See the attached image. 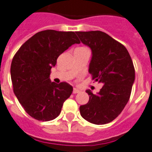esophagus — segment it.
I'll use <instances>...</instances> for the list:
<instances>
[{
	"mask_svg": "<svg viewBox=\"0 0 152 152\" xmlns=\"http://www.w3.org/2000/svg\"><path fill=\"white\" fill-rule=\"evenodd\" d=\"M80 90H78V89H76V88H74L72 93H73V94H78V93H80Z\"/></svg>",
	"mask_w": 152,
	"mask_h": 152,
	"instance_id": "esophagus-1",
	"label": "esophagus"
}]
</instances>
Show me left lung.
<instances>
[{
	"mask_svg": "<svg viewBox=\"0 0 152 152\" xmlns=\"http://www.w3.org/2000/svg\"><path fill=\"white\" fill-rule=\"evenodd\" d=\"M83 44L91 49L89 72L102 83L100 92L87 90L90 100L80 107L84 119L105 124L115 119L129 100L135 79L133 62L123 45L100 31H76Z\"/></svg>",
	"mask_w": 152,
	"mask_h": 152,
	"instance_id": "8db88e82",
	"label": "left lung"
}]
</instances>
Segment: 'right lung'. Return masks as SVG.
Listing matches in <instances>:
<instances>
[{
  "mask_svg": "<svg viewBox=\"0 0 152 152\" xmlns=\"http://www.w3.org/2000/svg\"><path fill=\"white\" fill-rule=\"evenodd\" d=\"M80 43L73 31L45 30L33 35L16 52L11 66L14 93L31 117L48 121L59 115L72 86L51 82L50 70L62 52Z\"/></svg>",
  "mask_w": 152,
  "mask_h": 152,
  "instance_id": "obj_1",
  "label": "right lung"
}]
</instances>
